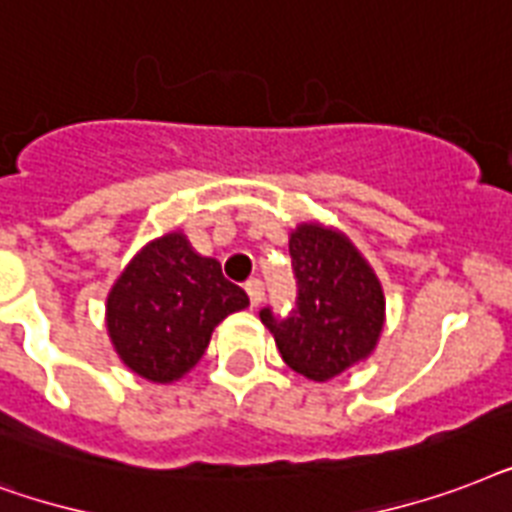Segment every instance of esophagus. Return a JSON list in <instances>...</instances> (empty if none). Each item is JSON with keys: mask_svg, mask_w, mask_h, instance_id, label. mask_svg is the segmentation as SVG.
Listing matches in <instances>:
<instances>
[{"mask_svg": "<svg viewBox=\"0 0 512 512\" xmlns=\"http://www.w3.org/2000/svg\"><path fill=\"white\" fill-rule=\"evenodd\" d=\"M245 291H248V296H251L253 307H259L261 301H264V283H261L259 277H251V280L245 283Z\"/></svg>", "mask_w": 512, "mask_h": 512, "instance_id": "1", "label": "esophagus"}]
</instances>
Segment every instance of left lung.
Returning <instances> with one entry per match:
<instances>
[{
  "label": "left lung",
  "mask_w": 512,
  "mask_h": 512,
  "mask_svg": "<svg viewBox=\"0 0 512 512\" xmlns=\"http://www.w3.org/2000/svg\"><path fill=\"white\" fill-rule=\"evenodd\" d=\"M296 307L285 315L264 307L283 360L312 382H328L374 352L384 326V293L374 269L336 229L299 224L288 240Z\"/></svg>",
  "instance_id": "1"
}]
</instances>
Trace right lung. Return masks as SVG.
<instances>
[{
	"mask_svg": "<svg viewBox=\"0 0 512 512\" xmlns=\"http://www.w3.org/2000/svg\"><path fill=\"white\" fill-rule=\"evenodd\" d=\"M248 307V293L194 251L181 232L136 253L106 299V326L120 360L149 382H176L208 350L213 328Z\"/></svg>",
	"mask_w": 512,
	"mask_h": 512,
	"instance_id": "obj_1",
	"label": "right lung"
}]
</instances>
